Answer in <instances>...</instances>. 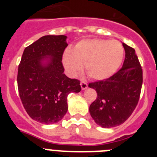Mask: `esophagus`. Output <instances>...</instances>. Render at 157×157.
Returning a JSON list of instances; mask_svg holds the SVG:
<instances>
[{
    "mask_svg": "<svg viewBox=\"0 0 157 157\" xmlns=\"http://www.w3.org/2000/svg\"><path fill=\"white\" fill-rule=\"evenodd\" d=\"M80 85H81V87H82V90H86V89L88 87V84H87L86 82H81V83H80Z\"/></svg>",
    "mask_w": 157,
    "mask_h": 157,
    "instance_id": "obj_1",
    "label": "esophagus"
}]
</instances>
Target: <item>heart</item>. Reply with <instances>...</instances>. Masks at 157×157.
Masks as SVG:
<instances>
[{
  "instance_id": "1",
  "label": "heart",
  "mask_w": 157,
  "mask_h": 157,
  "mask_svg": "<svg viewBox=\"0 0 157 157\" xmlns=\"http://www.w3.org/2000/svg\"><path fill=\"white\" fill-rule=\"evenodd\" d=\"M124 57V48L117 41L105 39L82 40L73 49L67 48L62 56L65 70L75 77L85 70L90 78L103 80L116 73Z\"/></svg>"
}]
</instances>
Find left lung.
I'll use <instances>...</instances> for the list:
<instances>
[{"mask_svg":"<svg viewBox=\"0 0 157 157\" xmlns=\"http://www.w3.org/2000/svg\"><path fill=\"white\" fill-rule=\"evenodd\" d=\"M125 49L123 65L116 74L102 81L89 84L98 94L90 106L95 123L104 128L123 123L138 105L142 86V69L135 50L123 43Z\"/></svg>","mask_w":157,"mask_h":157,"instance_id":"1","label":"left lung"}]
</instances>
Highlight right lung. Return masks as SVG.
Instances as JSON below:
<instances>
[{"label":"right lung","mask_w":157,"mask_h":157,"mask_svg":"<svg viewBox=\"0 0 157 157\" xmlns=\"http://www.w3.org/2000/svg\"><path fill=\"white\" fill-rule=\"evenodd\" d=\"M65 35H46L23 51L19 65V94L27 114L45 124L56 123L67 112V95L81 91L80 81L64 74Z\"/></svg>","instance_id":"obj_1"}]
</instances>
